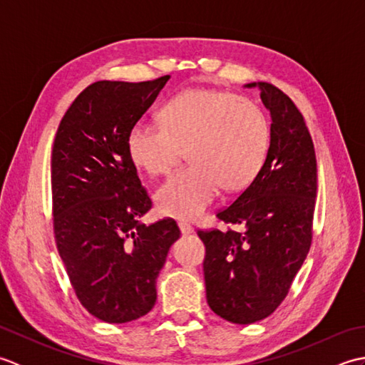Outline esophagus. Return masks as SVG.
Returning <instances> with one entry per match:
<instances>
[{
	"mask_svg": "<svg viewBox=\"0 0 365 365\" xmlns=\"http://www.w3.org/2000/svg\"><path fill=\"white\" fill-rule=\"evenodd\" d=\"M178 227H180L183 235H190V234H192V232H195V227H192L191 224L187 222V221H180V222H178Z\"/></svg>",
	"mask_w": 365,
	"mask_h": 365,
	"instance_id": "obj_1",
	"label": "esophagus"
}]
</instances>
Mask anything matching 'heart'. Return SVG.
Wrapping results in <instances>:
<instances>
[{
	"label": "heart",
	"mask_w": 365,
	"mask_h": 365,
	"mask_svg": "<svg viewBox=\"0 0 365 365\" xmlns=\"http://www.w3.org/2000/svg\"><path fill=\"white\" fill-rule=\"evenodd\" d=\"M161 125L138 122L127 150L149 175H165L187 150L191 165L163 183L157 205L166 216L195 220L213 202L220 187H247L265 165L271 125L267 113L234 92L188 89L161 108Z\"/></svg>",
	"instance_id": "1"
}]
</instances>
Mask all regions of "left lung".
<instances>
[{
	"mask_svg": "<svg viewBox=\"0 0 365 365\" xmlns=\"http://www.w3.org/2000/svg\"><path fill=\"white\" fill-rule=\"evenodd\" d=\"M259 88L271 114V144L257 177L218 220L240 230H199L205 245L207 302L221 319L251 324L284 301L312 243L317 160L299 110L269 83Z\"/></svg>",
	"mask_w": 365,
	"mask_h": 365,
	"instance_id": "1",
	"label": "left lung"
}]
</instances>
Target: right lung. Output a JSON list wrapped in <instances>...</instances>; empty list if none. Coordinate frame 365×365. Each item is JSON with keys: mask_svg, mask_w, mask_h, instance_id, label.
Returning a JSON list of instances; mask_svg holds the SVG:
<instances>
[{"mask_svg": "<svg viewBox=\"0 0 365 365\" xmlns=\"http://www.w3.org/2000/svg\"><path fill=\"white\" fill-rule=\"evenodd\" d=\"M169 78L92 83L68 108L54 138L58 252L76 298L106 323L133 322L152 311L157 277L180 237L174 220L139 224L152 200L127 150L130 128Z\"/></svg>", "mask_w": 365, "mask_h": 365, "instance_id": "right-lung-1", "label": "right lung"}]
</instances>
